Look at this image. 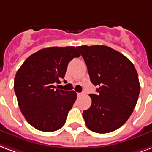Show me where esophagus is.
I'll use <instances>...</instances> for the list:
<instances>
[{
	"label": "esophagus",
	"instance_id": "obj_1",
	"mask_svg": "<svg viewBox=\"0 0 152 152\" xmlns=\"http://www.w3.org/2000/svg\"><path fill=\"white\" fill-rule=\"evenodd\" d=\"M84 95V93L83 92H77V96L80 97V96H82Z\"/></svg>",
	"mask_w": 152,
	"mask_h": 152
}]
</instances>
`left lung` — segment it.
Segmentation results:
<instances>
[{
    "label": "left lung",
    "instance_id": "left-lung-1",
    "mask_svg": "<svg viewBox=\"0 0 152 152\" xmlns=\"http://www.w3.org/2000/svg\"><path fill=\"white\" fill-rule=\"evenodd\" d=\"M90 80L98 94H90L91 105L83 112L87 127L94 132L120 128L133 112L140 91L135 66L125 56L104 45L79 46Z\"/></svg>",
    "mask_w": 152,
    "mask_h": 152
}]
</instances>
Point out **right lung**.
<instances>
[{"label": "right lung", "instance_id": "obj_1", "mask_svg": "<svg viewBox=\"0 0 152 152\" xmlns=\"http://www.w3.org/2000/svg\"><path fill=\"white\" fill-rule=\"evenodd\" d=\"M80 56L73 46L43 48L28 56L17 72L14 91L18 105L36 129L50 132L65 124L76 93L56 89L54 84L61 83L68 63Z\"/></svg>", "mask_w": 152, "mask_h": 152}]
</instances>
